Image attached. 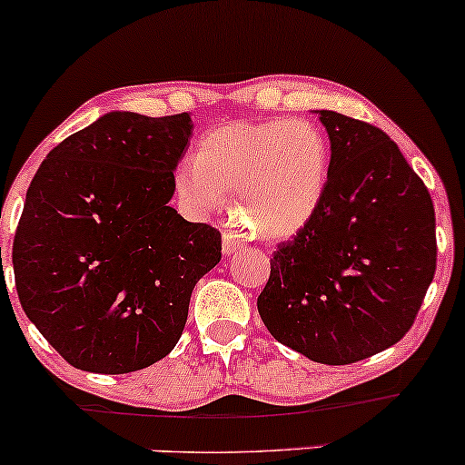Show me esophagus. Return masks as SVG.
<instances>
[{
    "label": "esophagus",
    "instance_id": "1",
    "mask_svg": "<svg viewBox=\"0 0 465 465\" xmlns=\"http://www.w3.org/2000/svg\"><path fill=\"white\" fill-rule=\"evenodd\" d=\"M240 247H242V240L238 236H233V233H225V236H223V251H225L227 255L236 253Z\"/></svg>",
    "mask_w": 465,
    "mask_h": 465
}]
</instances>
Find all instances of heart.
<instances>
[{
  "label": "heart",
  "mask_w": 465,
  "mask_h": 465,
  "mask_svg": "<svg viewBox=\"0 0 465 465\" xmlns=\"http://www.w3.org/2000/svg\"><path fill=\"white\" fill-rule=\"evenodd\" d=\"M328 174L330 146L314 122H233L207 133L196 159L177 165L174 192L185 210L207 214L236 190V214L280 240L306 227L322 205Z\"/></svg>",
  "instance_id": "obj_1"
}]
</instances>
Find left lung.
<instances>
[{"label": "left lung", "instance_id": "1", "mask_svg": "<svg viewBox=\"0 0 465 465\" xmlns=\"http://www.w3.org/2000/svg\"><path fill=\"white\" fill-rule=\"evenodd\" d=\"M330 137L322 205L277 244L258 312L286 348L350 365L396 345L435 275L433 199L378 126L319 111Z\"/></svg>", "mask_w": 465, "mask_h": 465}]
</instances>
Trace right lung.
I'll use <instances>...</instances> for the list:
<instances>
[{
  "label": "right lung",
  "mask_w": 465,
  "mask_h": 465,
  "mask_svg": "<svg viewBox=\"0 0 465 465\" xmlns=\"http://www.w3.org/2000/svg\"><path fill=\"white\" fill-rule=\"evenodd\" d=\"M188 114L114 111L52 148L13 242L21 308L76 370L129 373L173 351L221 232L168 205Z\"/></svg>",
  "instance_id": "right-lung-1"
}]
</instances>
